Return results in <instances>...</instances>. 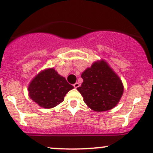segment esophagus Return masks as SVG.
Returning <instances> with one entry per match:
<instances>
[{
    "label": "esophagus",
    "mask_w": 153,
    "mask_h": 153,
    "mask_svg": "<svg viewBox=\"0 0 153 153\" xmlns=\"http://www.w3.org/2000/svg\"><path fill=\"white\" fill-rule=\"evenodd\" d=\"M73 86H74V87H75V88H78V86H80V84H79V83L76 82V83H75V84H74Z\"/></svg>",
    "instance_id": "34e87169"
}]
</instances>
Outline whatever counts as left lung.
Here are the masks:
<instances>
[{
    "label": "left lung",
    "instance_id": "left-lung-1",
    "mask_svg": "<svg viewBox=\"0 0 153 153\" xmlns=\"http://www.w3.org/2000/svg\"><path fill=\"white\" fill-rule=\"evenodd\" d=\"M83 83L77 88L85 104L96 112L112 109L124 92V86L117 74L106 61H96L82 74Z\"/></svg>",
    "mask_w": 153,
    "mask_h": 153
}]
</instances>
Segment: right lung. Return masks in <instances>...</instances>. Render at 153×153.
I'll list each match as a JSON object with an SVG mask.
<instances>
[{
	"label": "right lung",
	"mask_w": 153,
	"mask_h": 153,
	"mask_svg": "<svg viewBox=\"0 0 153 153\" xmlns=\"http://www.w3.org/2000/svg\"><path fill=\"white\" fill-rule=\"evenodd\" d=\"M74 88L65 78L60 75L53 68L38 73L29 84V98L41 107L50 109L64 100L66 94Z\"/></svg>",
	"instance_id": "add662e5"
}]
</instances>
